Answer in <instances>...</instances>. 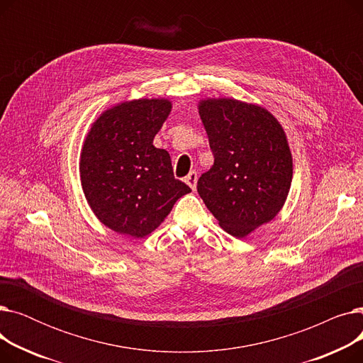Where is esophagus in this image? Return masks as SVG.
Returning a JSON list of instances; mask_svg holds the SVG:
<instances>
[{
	"label": "esophagus",
	"instance_id": "obj_1",
	"mask_svg": "<svg viewBox=\"0 0 363 363\" xmlns=\"http://www.w3.org/2000/svg\"><path fill=\"white\" fill-rule=\"evenodd\" d=\"M197 179H199V175H197V172H189V174L185 177V182H186V185L193 189H196V186H197Z\"/></svg>",
	"mask_w": 363,
	"mask_h": 363
}]
</instances>
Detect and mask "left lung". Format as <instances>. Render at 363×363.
I'll return each mask as SVG.
<instances>
[{
	"label": "left lung",
	"mask_w": 363,
	"mask_h": 363,
	"mask_svg": "<svg viewBox=\"0 0 363 363\" xmlns=\"http://www.w3.org/2000/svg\"><path fill=\"white\" fill-rule=\"evenodd\" d=\"M199 114L215 163L197 191L222 230L244 238L271 222L287 200L293 179L287 135L269 110L253 103L203 99Z\"/></svg>",
	"instance_id": "1"
}]
</instances>
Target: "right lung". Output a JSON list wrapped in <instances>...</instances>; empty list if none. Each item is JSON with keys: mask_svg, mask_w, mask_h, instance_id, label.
I'll return each instance as SVG.
<instances>
[{"mask_svg": "<svg viewBox=\"0 0 363 363\" xmlns=\"http://www.w3.org/2000/svg\"><path fill=\"white\" fill-rule=\"evenodd\" d=\"M172 110L167 99L122 101L91 125L79 159L81 185L97 219L111 231L144 238L182 196L169 152L152 145Z\"/></svg>", "mask_w": 363, "mask_h": 363, "instance_id": "add662e5", "label": "right lung"}]
</instances>
